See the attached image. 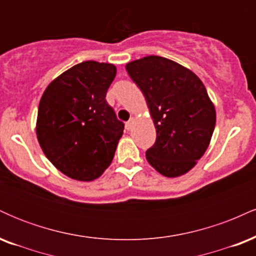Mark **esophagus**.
I'll list each match as a JSON object with an SVG mask.
<instances>
[{
  "label": "esophagus",
  "instance_id": "1",
  "mask_svg": "<svg viewBox=\"0 0 256 256\" xmlns=\"http://www.w3.org/2000/svg\"><path fill=\"white\" fill-rule=\"evenodd\" d=\"M132 124H134V120L130 119V120H128V122H126V124H125V128H126V130H128H128H131Z\"/></svg>",
  "mask_w": 256,
  "mask_h": 256
}]
</instances>
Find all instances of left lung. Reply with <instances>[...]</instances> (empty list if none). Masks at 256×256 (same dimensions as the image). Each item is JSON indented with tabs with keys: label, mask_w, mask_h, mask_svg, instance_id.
I'll use <instances>...</instances> for the list:
<instances>
[{
	"label": "left lung",
	"mask_w": 256,
	"mask_h": 256,
	"mask_svg": "<svg viewBox=\"0 0 256 256\" xmlns=\"http://www.w3.org/2000/svg\"><path fill=\"white\" fill-rule=\"evenodd\" d=\"M146 98L156 128V142L146 152L160 174L180 177L198 164L210 146L216 113L204 83L186 67L150 55L126 64Z\"/></svg>",
	"instance_id": "8db88e82"
}]
</instances>
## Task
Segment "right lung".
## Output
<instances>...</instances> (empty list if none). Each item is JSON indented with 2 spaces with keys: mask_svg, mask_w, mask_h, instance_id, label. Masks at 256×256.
Listing matches in <instances>:
<instances>
[{
  "mask_svg": "<svg viewBox=\"0 0 256 256\" xmlns=\"http://www.w3.org/2000/svg\"><path fill=\"white\" fill-rule=\"evenodd\" d=\"M116 76L113 64L84 61L44 90L36 134L48 160L67 177L92 182L108 168L124 124L106 101Z\"/></svg>",
  "mask_w": 256,
  "mask_h": 256,
  "instance_id": "obj_1",
  "label": "right lung"
}]
</instances>
